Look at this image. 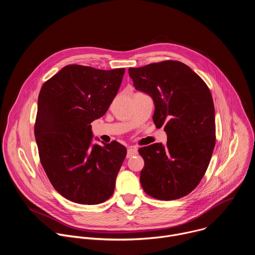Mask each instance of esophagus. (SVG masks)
Masks as SVG:
<instances>
[{"label": "esophagus", "mask_w": 255, "mask_h": 255, "mask_svg": "<svg viewBox=\"0 0 255 255\" xmlns=\"http://www.w3.org/2000/svg\"><path fill=\"white\" fill-rule=\"evenodd\" d=\"M137 154V148H135V147H129L128 149H127V157L129 158V157H131V156H133V155H136Z\"/></svg>", "instance_id": "34e87169"}]
</instances>
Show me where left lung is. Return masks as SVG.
Wrapping results in <instances>:
<instances>
[{"instance_id": "left-lung-1", "label": "left lung", "mask_w": 255, "mask_h": 255, "mask_svg": "<svg viewBox=\"0 0 255 255\" xmlns=\"http://www.w3.org/2000/svg\"><path fill=\"white\" fill-rule=\"evenodd\" d=\"M135 89L153 99V122L167 134L165 146L139 148L140 183L152 198L170 201L193 192L203 178L216 144L215 109L206 83L187 64L164 60L128 69Z\"/></svg>"}]
</instances>
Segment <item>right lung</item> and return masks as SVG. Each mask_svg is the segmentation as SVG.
Instances as JSON below:
<instances>
[{
  "label": "right lung",
  "instance_id": "right-lung-1",
  "mask_svg": "<svg viewBox=\"0 0 255 255\" xmlns=\"http://www.w3.org/2000/svg\"><path fill=\"white\" fill-rule=\"evenodd\" d=\"M124 72L69 64L40 90L34 125L40 162L53 188L71 202L97 205L114 193L126 147L117 141L91 146V123L107 112Z\"/></svg>",
  "mask_w": 255,
  "mask_h": 255
}]
</instances>
